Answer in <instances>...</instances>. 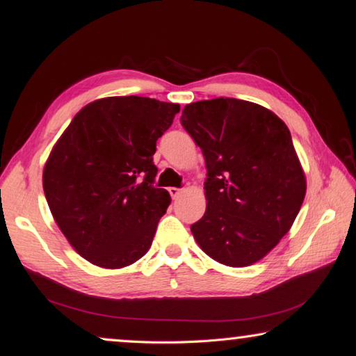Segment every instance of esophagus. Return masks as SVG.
<instances>
[{"mask_svg": "<svg viewBox=\"0 0 356 356\" xmlns=\"http://www.w3.org/2000/svg\"><path fill=\"white\" fill-rule=\"evenodd\" d=\"M168 191H170V194H171V197H172V199H177V197L180 196V194H182V190H180V188H174V186H172V188H170Z\"/></svg>", "mask_w": 356, "mask_h": 356, "instance_id": "obj_1", "label": "esophagus"}]
</instances>
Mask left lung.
<instances>
[{"label":"left lung","instance_id":"left-lung-1","mask_svg":"<svg viewBox=\"0 0 356 356\" xmlns=\"http://www.w3.org/2000/svg\"><path fill=\"white\" fill-rule=\"evenodd\" d=\"M180 123L205 157L207 210L191 225L199 247L228 267L262 259L301 210L305 176L280 117L219 97L186 104Z\"/></svg>","mask_w":356,"mask_h":356}]
</instances>
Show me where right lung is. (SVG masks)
<instances>
[{"instance_id":"obj_1","label":"right lung","mask_w":356,"mask_h":356,"mask_svg":"<svg viewBox=\"0 0 356 356\" xmlns=\"http://www.w3.org/2000/svg\"><path fill=\"white\" fill-rule=\"evenodd\" d=\"M179 111L148 97H108L86 104L55 143L43 171L47 205L94 266L127 267L149 250L171 204L154 186L152 156Z\"/></svg>"}]
</instances>
